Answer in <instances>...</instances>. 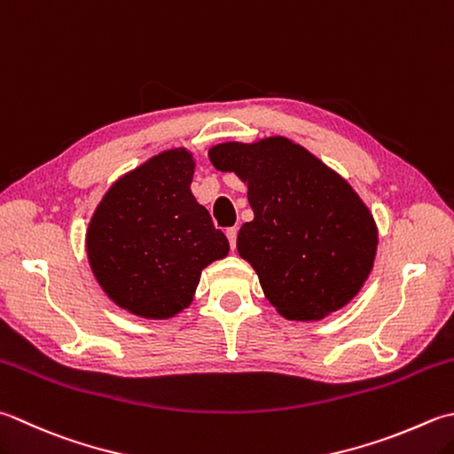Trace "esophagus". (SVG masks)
I'll return each instance as SVG.
<instances>
[{
  "instance_id": "esophagus-1",
  "label": "esophagus",
  "mask_w": 454,
  "mask_h": 454,
  "mask_svg": "<svg viewBox=\"0 0 454 454\" xmlns=\"http://www.w3.org/2000/svg\"><path fill=\"white\" fill-rule=\"evenodd\" d=\"M226 236H228V242H230V247H232V250H236V238H238V228L234 226V228H228L226 230Z\"/></svg>"
}]
</instances>
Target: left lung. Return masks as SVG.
<instances>
[{
  "label": "left lung",
  "mask_w": 454,
  "mask_h": 454,
  "mask_svg": "<svg viewBox=\"0 0 454 454\" xmlns=\"http://www.w3.org/2000/svg\"><path fill=\"white\" fill-rule=\"evenodd\" d=\"M208 157L247 184L254 220L236 247L283 318L323 321L358 295L374 268L378 226L342 175L283 136L224 141Z\"/></svg>",
  "instance_id": "obj_1"
}]
</instances>
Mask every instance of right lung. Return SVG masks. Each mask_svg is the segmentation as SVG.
<instances>
[{"instance_id":"1","label":"right lung","mask_w":454,"mask_h":454,"mask_svg":"<svg viewBox=\"0 0 454 454\" xmlns=\"http://www.w3.org/2000/svg\"><path fill=\"white\" fill-rule=\"evenodd\" d=\"M194 157L173 147L115 181L86 228V255L112 303L167 321L192 303L202 270L224 260L228 238L191 191Z\"/></svg>"}]
</instances>
